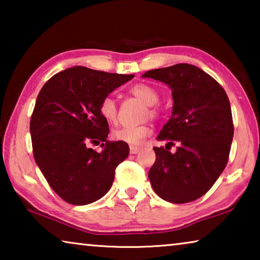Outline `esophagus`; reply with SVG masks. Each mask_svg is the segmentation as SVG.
Instances as JSON below:
<instances>
[{
  "mask_svg": "<svg viewBox=\"0 0 260 260\" xmlns=\"http://www.w3.org/2000/svg\"><path fill=\"white\" fill-rule=\"evenodd\" d=\"M140 151V148L139 147H135V146H131L129 147V152L132 155H135V153H138Z\"/></svg>",
  "mask_w": 260,
  "mask_h": 260,
  "instance_id": "obj_1",
  "label": "esophagus"
}]
</instances>
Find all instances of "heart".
Returning a JSON list of instances; mask_svg holds the SVG:
<instances>
[{"label":"heart","instance_id":"heart-1","mask_svg":"<svg viewBox=\"0 0 260 260\" xmlns=\"http://www.w3.org/2000/svg\"><path fill=\"white\" fill-rule=\"evenodd\" d=\"M129 94L147 105V111L144 112V117H150L152 119H156V118L159 117L160 108L157 104L158 101H159V91L155 87L142 82L135 83V85L129 88ZM99 112L101 117L108 124H114L118 117V107L116 100L111 95H105L99 104ZM151 126L148 124L138 126H124L112 131V138L117 141L132 144V146H139V144L143 142L144 139H147L151 134Z\"/></svg>","mask_w":260,"mask_h":260}]
</instances>
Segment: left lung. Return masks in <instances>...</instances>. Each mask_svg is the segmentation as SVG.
Here are the masks:
<instances>
[{"label": "left lung", "instance_id": "1", "mask_svg": "<svg viewBox=\"0 0 260 260\" xmlns=\"http://www.w3.org/2000/svg\"><path fill=\"white\" fill-rule=\"evenodd\" d=\"M169 85L173 110L158 135L165 149L155 147L149 171L153 190L170 203L182 204L210 190L227 165L234 125L228 96L203 70L190 64L150 70L142 76ZM177 146L175 154L168 150Z\"/></svg>", "mask_w": 260, "mask_h": 260}]
</instances>
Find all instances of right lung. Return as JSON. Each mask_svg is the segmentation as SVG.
I'll list each match as a JSON object with an SVG mask.
<instances>
[{"instance_id": "right-lung-1", "label": "right lung", "mask_w": 260, "mask_h": 260, "mask_svg": "<svg viewBox=\"0 0 260 260\" xmlns=\"http://www.w3.org/2000/svg\"><path fill=\"white\" fill-rule=\"evenodd\" d=\"M74 67L56 73L41 88L30 117L35 162L52 190L67 203L86 205L111 188L128 144L107 140L109 124L99 112L105 95L133 79ZM98 153L89 144H99Z\"/></svg>"}]
</instances>
